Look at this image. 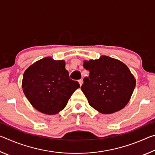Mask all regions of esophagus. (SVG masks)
Returning a JSON list of instances; mask_svg holds the SVG:
<instances>
[{"instance_id": "1", "label": "esophagus", "mask_w": 155, "mask_h": 155, "mask_svg": "<svg viewBox=\"0 0 155 155\" xmlns=\"http://www.w3.org/2000/svg\"><path fill=\"white\" fill-rule=\"evenodd\" d=\"M78 83H79L80 85L81 86V85H82V84H83V80L82 79H80L79 81H78Z\"/></svg>"}]
</instances>
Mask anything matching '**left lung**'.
<instances>
[{
  "mask_svg": "<svg viewBox=\"0 0 155 155\" xmlns=\"http://www.w3.org/2000/svg\"><path fill=\"white\" fill-rule=\"evenodd\" d=\"M83 67L90 75L84 78L81 89L91 107L103 114H111L127 105L136 85L127 65L102 55L98 59L84 60Z\"/></svg>",
  "mask_w": 155,
  "mask_h": 155,
  "instance_id": "1",
  "label": "left lung"
}]
</instances>
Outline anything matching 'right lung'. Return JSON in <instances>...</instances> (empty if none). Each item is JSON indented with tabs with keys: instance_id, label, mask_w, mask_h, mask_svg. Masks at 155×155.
<instances>
[{
	"instance_id": "right-lung-1",
	"label": "right lung",
	"mask_w": 155,
	"mask_h": 155,
	"mask_svg": "<svg viewBox=\"0 0 155 155\" xmlns=\"http://www.w3.org/2000/svg\"><path fill=\"white\" fill-rule=\"evenodd\" d=\"M23 92L34 108L54 115L65 108L79 83L69 77L64 60L44 57L30 65L23 74Z\"/></svg>"
}]
</instances>
